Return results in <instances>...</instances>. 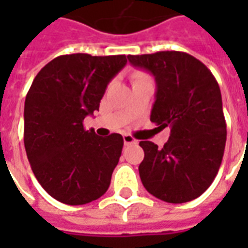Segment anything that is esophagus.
I'll return each mask as SVG.
<instances>
[{"label":"esophagus","mask_w":248,"mask_h":248,"mask_svg":"<svg viewBox=\"0 0 248 248\" xmlns=\"http://www.w3.org/2000/svg\"><path fill=\"white\" fill-rule=\"evenodd\" d=\"M124 145L129 146V145H135V143H137L138 140H135L134 137H131V135L126 134V135H124Z\"/></svg>","instance_id":"1"}]
</instances>
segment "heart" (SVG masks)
I'll return each instance as SVG.
<instances>
[{
	"label": "heart",
	"mask_w": 248,
	"mask_h": 248,
	"mask_svg": "<svg viewBox=\"0 0 248 248\" xmlns=\"http://www.w3.org/2000/svg\"><path fill=\"white\" fill-rule=\"evenodd\" d=\"M138 77H143V74H140V76H138Z\"/></svg>",
	"instance_id": "b5f03b06"
}]
</instances>
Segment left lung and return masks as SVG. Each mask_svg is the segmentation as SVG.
<instances>
[{
    "label": "left lung",
    "instance_id": "1",
    "mask_svg": "<svg viewBox=\"0 0 248 248\" xmlns=\"http://www.w3.org/2000/svg\"><path fill=\"white\" fill-rule=\"evenodd\" d=\"M135 67L155 78L150 121L170 127L162 149L140 140L145 158L140 177L151 195L169 203L190 202L218 174L226 146V121L217 79L206 65L183 51L129 56Z\"/></svg>",
    "mask_w": 248,
    "mask_h": 248
}]
</instances>
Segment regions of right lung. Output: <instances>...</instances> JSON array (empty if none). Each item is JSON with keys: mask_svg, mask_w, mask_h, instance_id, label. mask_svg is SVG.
Masks as SVG:
<instances>
[{"mask_svg": "<svg viewBox=\"0 0 248 248\" xmlns=\"http://www.w3.org/2000/svg\"><path fill=\"white\" fill-rule=\"evenodd\" d=\"M126 56H60L35 76L26 94L24 143L37 181L65 204H86L108 191L124 147L122 135L98 137L83 119L99 110Z\"/></svg>", "mask_w": 248, "mask_h": 248, "instance_id": "1", "label": "right lung"}]
</instances>
